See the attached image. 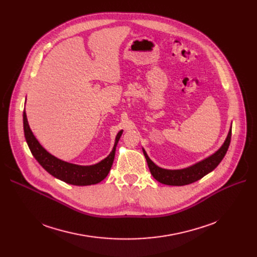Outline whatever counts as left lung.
I'll return each instance as SVG.
<instances>
[{
	"label": "left lung",
	"mask_w": 257,
	"mask_h": 257,
	"mask_svg": "<svg viewBox=\"0 0 257 257\" xmlns=\"http://www.w3.org/2000/svg\"><path fill=\"white\" fill-rule=\"evenodd\" d=\"M231 141V129L229 130V133L227 136V139L223 146L220 149L209 156L208 158L200 161V163L182 170H165L157 167L153 161L147 155L146 151H144V155L147 159L148 167L150 169V172L152 176L159 181L160 183H164L167 185H174V186H181L193 183L201 178H203L205 175L210 173L212 170H214L219 166V164L224 158L229 145H230Z\"/></svg>",
	"instance_id": "left-lung-1"
}]
</instances>
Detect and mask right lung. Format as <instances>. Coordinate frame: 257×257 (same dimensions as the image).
Listing matches in <instances>:
<instances>
[{"label": "right lung", "instance_id": "add662e5", "mask_svg": "<svg viewBox=\"0 0 257 257\" xmlns=\"http://www.w3.org/2000/svg\"><path fill=\"white\" fill-rule=\"evenodd\" d=\"M23 120L26 142L29 146L32 155L38 161L39 165L48 173H50L52 176L56 177L57 179L65 183L80 186L97 184L106 178L111 169L115 154V148L123 131H119L117 133L114 147L109 155L97 165L83 167L65 163V161H62L47 152L33 136V133L29 127L28 120H27V115L25 111L23 114Z\"/></svg>", "mask_w": 257, "mask_h": 257}]
</instances>
